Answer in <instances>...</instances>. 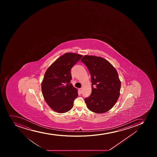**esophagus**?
Masks as SVG:
<instances>
[{
  "label": "esophagus",
  "instance_id": "obj_1",
  "mask_svg": "<svg viewBox=\"0 0 157 157\" xmlns=\"http://www.w3.org/2000/svg\"><path fill=\"white\" fill-rule=\"evenodd\" d=\"M82 88H80V89H79V91L80 92V93H82Z\"/></svg>",
  "mask_w": 157,
  "mask_h": 157
}]
</instances>
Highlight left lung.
Listing matches in <instances>:
<instances>
[{"instance_id":"8db88e82","label":"left lung","mask_w":157,"mask_h":157,"mask_svg":"<svg viewBox=\"0 0 157 157\" xmlns=\"http://www.w3.org/2000/svg\"><path fill=\"white\" fill-rule=\"evenodd\" d=\"M81 61L87 67L92 80V94L85 99L87 108L95 113L110 110L120 96L121 81L115 67L105 59L86 55Z\"/></svg>"}]
</instances>
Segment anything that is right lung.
<instances>
[{
	"instance_id": "1",
	"label": "right lung",
	"mask_w": 157,
	"mask_h": 157,
	"mask_svg": "<svg viewBox=\"0 0 157 157\" xmlns=\"http://www.w3.org/2000/svg\"><path fill=\"white\" fill-rule=\"evenodd\" d=\"M82 55L65 53L50 66L44 76L41 83L42 95L45 102L53 110L64 113L73 107L77 97V90L70 82L71 70Z\"/></svg>"
}]
</instances>
